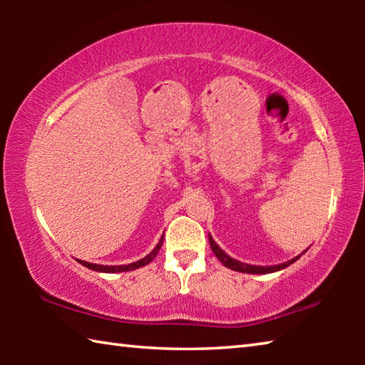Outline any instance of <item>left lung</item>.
Listing matches in <instances>:
<instances>
[{
  "label": "left lung",
  "mask_w": 365,
  "mask_h": 365,
  "mask_svg": "<svg viewBox=\"0 0 365 365\" xmlns=\"http://www.w3.org/2000/svg\"><path fill=\"white\" fill-rule=\"evenodd\" d=\"M209 245H211V250L214 251L215 257H217L219 261L225 265V267L232 269V270H237V272H243V274H272V272L282 270V269L288 267V265H292L294 261H298V259L302 255V252H301L299 256L289 259V261L283 262V264H279V265H265V267H264V265H251V264L240 262V261H237V259H233V257H230L228 255H225V252L219 248V245L214 242L211 235H209Z\"/></svg>",
  "instance_id": "8db88e82"
}]
</instances>
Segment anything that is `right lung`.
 I'll return each mask as SVG.
<instances>
[{"mask_svg": "<svg viewBox=\"0 0 365 365\" xmlns=\"http://www.w3.org/2000/svg\"><path fill=\"white\" fill-rule=\"evenodd\" d=\"M163 242H164V237H160L159 243L156 245V248H154L150 255L145 256L143 259H140V261L137 262H132V264H127V265H101V264H91V262H86V261H80L78 262L85 265V267H88L91 270H96V272H104V274H115V272H128V270H135L138 267H143V265L150 264L154 257L158 256V252L160 250V246H163Z\"/></svg>", "mask_w": 365, "mask_h": 365, "instance_id": "1", "label": "right lung"}]
</instances>
